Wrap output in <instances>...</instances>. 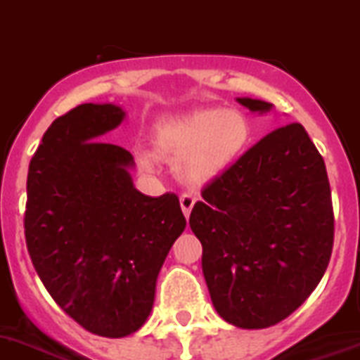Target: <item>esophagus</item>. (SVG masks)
<instances>
[{
  "label": "esophagus",
  "mask_w": 360,
  "mask_h": 360,
  "mask_svg": "<svg viewBox=\"0 0 360 360\" xmlns=\"http://www.w3.org/2000/svg\"><path fill=\"white\" fill-rule=\"evenodd\" d=\"M179 201H181V208H183V214L188 217L190 212H192V207H194V203H195V195L183 194L179 198Z\"/></svg>",
  "instance_id": "obj_1"
}]
</instances>
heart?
I'll list each match as a JSON object with an SVG mask.
<instances>
[{"label": "heart", "mask_w": 360, "mask_h": 360, "mask_svg": "<svg viewBox=\"0 0 360 360\" xmlns=\"http://www.w3.org/2000/svg\"><path fill=\"white\" fill-rule=\"evenodd\" d=\"M250 122L238 110H199L165 119L152 135L153 152H139L144 172L157 168V157L174 161L175 174L190 185H203L234 165L250 143Z\"/></svg>", "instance_id": "b5f03b06"}]
</instances>
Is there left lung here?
<instances>
[{
  "instance_id": "1",
  "label": "left lung",
  "mask_w": 360,
  "mask_h": 360,
  "mask_svg": "<svg viewBox=\"0 0 360 360\" xmlns=\"http://www.w3.org/2000/svg\"><path fill=\"white\" fill-rule=\"evenodd\" d=\"M238 102L271 110L264 101ZM201 195L188 221L217 313L245 329L288 319L324 276L335 234L324 159L304 126L259 139Z\"/></svg>"
}]
</instances>
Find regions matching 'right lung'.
I'll use <instances>...</instances> for the list:
<instances>
[{"mask_svg": "<svg viewBox=\"0 0 360 360\" xmlns=\"http://www.w3.org/2000/svg\"><path fill=\"white\" fill-rule=\"evenodd\" d=\"M124 111L80 104L44 134L27 177V250L53 300L84 329L119 339L146 322L157 274L185 231L179 198L134 188V157L98 141Z\"/></svg>", "mask_w": 360, "mask_h": 360, "instance_id": "1", "label": "right lung"}]
</instances>
